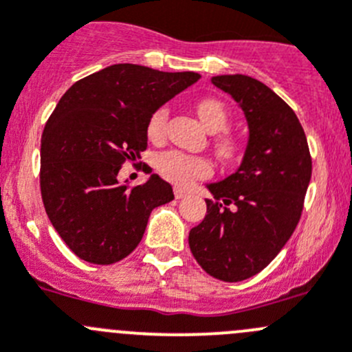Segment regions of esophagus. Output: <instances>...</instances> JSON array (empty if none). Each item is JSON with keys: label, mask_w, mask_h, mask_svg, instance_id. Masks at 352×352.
<instances>
[{"label": "esophagus", "mask_w": 352, "mask_h": 352, "mask_svg": "<svg viewBox=\"0 0 352 352\" xmlns=\"http://www.w3.org/2000/svg\"><path fill=\"white\" fill-rule=\"evenodd\" d=\"M188 193H186L185 188H179V186H174V197L176 199H183V197H186Z\"/></svg>", "instance_id": "esophagus-1"}]
</instances>
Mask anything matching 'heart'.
<instances>
[{"label": "heart", "mask_w": 352, "mask_h": 352, "mask_svg": "<svg viewBox=\"0 0 352 352\" xmlns=\"http://www.w3.org/2000/svg\"><path fill=\"white\" fill-rule=\"evenodd\" d=\"M195 110L200 122L206 126L207 131L219 133L228 126L230 113L219 100L202 98L200 102H197ZM167 117H169L167 107H162L150 117L148 128H146V135H148L150 140L164 138L167 128ZM216 145L223 157H232L236 152V143L232 138H226V136L217 140ZM155 167L164 178L176 183V185H190L193 179L209 176L210 170H212L209 160L202 159V157L188 155V153L178 152V150L160 153L155 159Z\"/></svg>", "instance_id": "1"}]
</instances>
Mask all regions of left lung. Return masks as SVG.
<instances>
[{
  "instance_id": "left-lung-1",
  "label": "left lung",
  "mask_w": 352,
  "mask_h": 352,
  "mask_svg": "<svg viewBox=\"0 0 352 352\" xmlns=\"http://www.w3.org/2000/svg\"><path fill=\"white\" fill-rule=\"evenodd\" d=\"M228 93L249 128L239 169L207 188V214L188 236L204 271L242 282L263 271L292 236L311 182V155L296 112L257 79L230 74L210 79Z\"/></svg>"
}]
</instances>
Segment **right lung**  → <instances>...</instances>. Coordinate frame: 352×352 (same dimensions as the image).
Here are the masks:
<instances>
[{
  "label": "right lung",
  "mask_w": 352,
  "mask_h": 352,
  "mask_svg": "<svg viewBox=\"0 0 352 352\" xmlns=\"http://www.w3.org/2000/svg\"><path fill=\"white\" fill-rule=\"evenodd\" d=\"M200 79L116 63L74 82L41 136V195L53 228L78 257L113 264L142 242L150 212L174 199L159 174L128 188L120 167L146 148L148 120Z\"/></svg>",
  "instance_id": "obj_1"
}]
</instances>
